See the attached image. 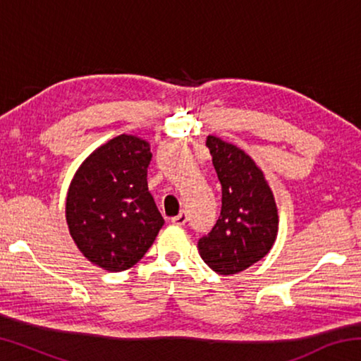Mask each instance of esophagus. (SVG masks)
Instances as JSON below:
<instances>
[{
	"instance_id": "obj_1",
	"label": "esophagus",
	"mask_w": 361,
	"mask_h": 361,
	"mask_svg": "<svg viewBox=\"0 0 361 361\" xmlns=\"http://www.w3.org/2000/svg\"><path fill=\"white\" fill-rule=\"evenodd\" d=\"M186 221H188V215H186V212H180L178 215L172 218V224H176V226H183V224H186Z\"/></svg>"
}]
</instances>
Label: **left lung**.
I'll list each match as a JSON object with an SVG mask.
<instances>
[{"instance_id":"1","label":"left lung","mask_w":361,"mask_h":361,"mask_svg":"<svg viewBox=\"0 0 361 361\" xmlns=\"http://www.w3.org/2000/svg\"><path fill=\"white\" fill-rule=\"evenodd\" d=\"M221 183V213L197 248L200 258L221 276L253 266L271 252L279 232V212L262 170L245 151L219 137L207 138Z\"/></svg>"}]
</instances>
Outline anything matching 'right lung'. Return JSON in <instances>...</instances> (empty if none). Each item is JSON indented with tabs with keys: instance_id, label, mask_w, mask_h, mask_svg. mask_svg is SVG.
<instances>
[{
	"instance_id": "obj_1",
	"label": "right lung",
	"mask_w": 361,
	"mask_h": 361,
	"mask_svg": "<svg viewBox=\"0 0 361 361\" xmlns=\"http://www.w3.org/2000/svg\"><path fill=\"white\" fill-rule=\"evenodd\" d=\"M149 143L108 140L79 166L66 194V224L85 258L109 272L130 269L156 240L164 218L148 191Z\"/></svg>"
}]
</instances>
